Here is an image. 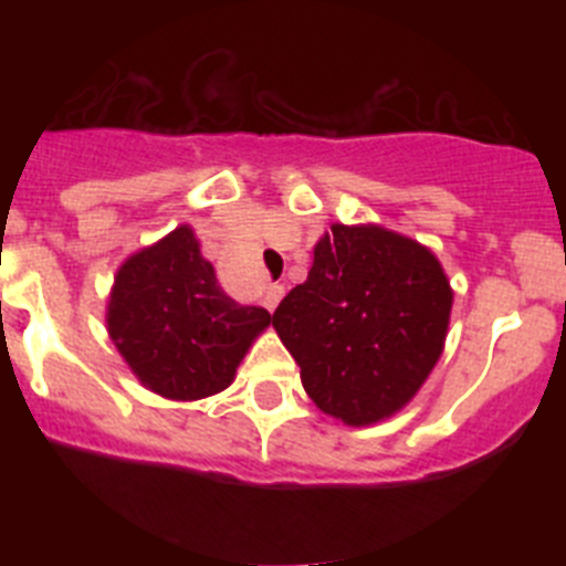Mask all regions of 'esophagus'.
<instances>
[{
	"instance_id": "esophagus-1",
	"label": "esophagus",
	"mask_w": 566,
	"mask_h": 566,
	"mask_svg": "<svg viewBox=\"0 0 566 566\" xmlns=\"http://www.w3.org/2000/svg\"><path fill=\"white\" fill-rule=\"evenodd\" d=\"M280 297H283V286H280V283H269L266 294H263V306H266L269 312H274L280 303Z\"/></svg>"
}]
</instances>
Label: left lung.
I'll use <instances>...</instances> for the list:
<instances>
[{"mask_svg": "<svg viewBox=\"0 0 566 566\" xmlns=\"http://www.w3.org/2000/svg\"><path fill=\"white\" fill-rule=\"evenodd\" d=\"M453 292L417 240L343 227L314 247L306 283L272 314L319 411L371 424L402 408L442 354Z\"/></svg>", "mask_w": 566, "mask_h": 566, "instance_id": "8db88e82", "label": "left lung"}]
</instances>
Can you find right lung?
<instances>
[{
	"label": "right lung",
	"instance_id": "add662e5",
	"mask_svg": "<svg viewBox=\"0 0 566 566\" xmlns=\"http://www.w3.org/2000/svg\"><path fill=\"white\" fill-rule=\"evenodd\" d=\"M272 323L218 286L192 229L178 227L115 274L107 328L135 377L167 399L223 391L252 339Z\"/></svg>",
	"mask_w": 566,
	"mask_h": 566
}]
</instances>
